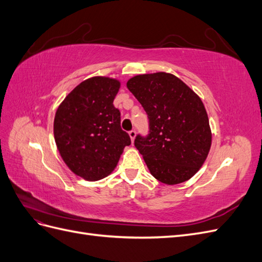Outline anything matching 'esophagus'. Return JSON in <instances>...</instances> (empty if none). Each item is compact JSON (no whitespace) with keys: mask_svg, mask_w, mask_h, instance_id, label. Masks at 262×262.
<instances>
[{"mask_svg":"<svg viewBox=\"0 0 262 262\" xmlns=\"http://www.w3.org/2000/svg\"><path fill=\"white\" fill-rule=\"evenodd\" d=\"M129 136H130L131 141H132V142H134V139H136V136H137V132L134 131V130H131V131L129 132Z\"/></svg>","mask_w":262,"mask_h":262,"instance_id":"34e87169","label":"esophagus"}]
</instances>
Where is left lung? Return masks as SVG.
<instances>
[{
    "label": "left lung",
    "mask_w": 262,
    "mask_h": 262,
    "mask_svg": "<svg viewBox=\"0 0 262 262\" xmlns=\"http://www.w3.org/2000/svg\"><path fill=\"white\" fill-rule=\"evenodd\" d=\"M126 87L149 119L148 137L138 136L134 145L152 176L170 186L193 177L212 143L201 98L180 78L166 72L136 75Z\"/></svg>",
    "instance_id": "obj_1"
}]
</instances>
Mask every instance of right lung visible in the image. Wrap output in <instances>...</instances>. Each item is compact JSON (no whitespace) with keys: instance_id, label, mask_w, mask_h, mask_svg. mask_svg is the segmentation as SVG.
Returning <instances> with one entry per match:
<instances>
[{"instance_id":"right-lung-1","label":"right lung","mask_w":262,"mask_h":262,"mask_svg":"<svg viewBox=\"0 0 262 262\" xmlns=\"http://www.w3.org/2000/svg\"><path fill=\"white\" fill-rule=\"evenodd\" d=\"M120 86L113 77L87 78L68 94L55 113L53 133L62 160L87 181L110 175L124 147L131 144L114 106Z\"/></svg>"}]
</instances>
